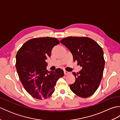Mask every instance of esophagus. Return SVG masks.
Here are the masks:
<instances>
[{"mask_svg": "<svg viewBox=\"0 0 120 120\" xmlns=\"http://www.w3.org/2000/svg\"><path fill=\"white\" fill-rule=\"evenodd\" d=\"M64 73L65 75H68V74H70V72H68V71H64Z\"/></svg>", "mask_w": 120, "mask_h": 120, "instance_id": "obj_1", "label": "esophagus"}]
</instances>
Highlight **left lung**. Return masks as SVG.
Segmentation results:
<instances>
[{
	"label": "left lung",
	"mask_w": 120,
	"mask_h": 120,
	"mask_svg": "<svg viewBox=\"0 0 120 120\" xmlns=\"http://www.w3.org/2000/svg\"><path fill=\"white\" fill-rule=\"evenodd\" d=\"M73 57L74 61L82 67L79 72H73L75 81L70 88L74 93L82 98L90 97L98 89L103 75L105 59L102 48L97 42L86 37H68L60 41Z\"/></svg>",
	"instance_id": "1"
}]
</instances>
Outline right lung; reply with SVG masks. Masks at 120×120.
Returning <instances> with one entry per match:
<instances>
[{"label": "right lung", "instance_id": "1", "mask_svg": "<svg viewBox=\"0 0 120 120\" xmlns=\"http://www.w3.org/2000/svg\"><path fill=\"white\" fill-rule=\"evenodd\" d=\"M60 43L56 38H34L25 42L16 56V71L25 90L32 98H47L55 91L58 80L64 76L61 68L48 72L45 60L50 57L54 46Z\"/></svg>", "mask_w": 120, "mask_h": 120}]
</instances>
